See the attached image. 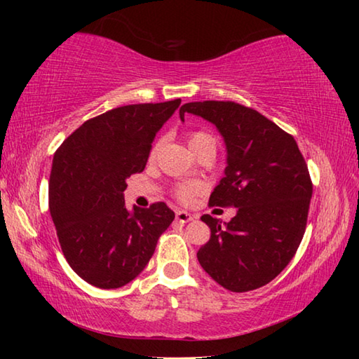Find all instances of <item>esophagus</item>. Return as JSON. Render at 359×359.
<instances>
[{"instance_id":"obj_1","label":"esophagus","mask_w":359,"mask_h":359,"mask_svg":"<svg viewBox=\"0 0 359 359\" xmlns=\"http://www.w3.org/2000/svg\"><path fill=\"white\" fill-rule=\"evenodd\" d=\"M193 218L194 217L190 214V212H187V210H177V212H175V220L180 222V223H188V222H191Z\"/></svg>"}]
</instances>
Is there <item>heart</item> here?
<instances>
[{"label":"heart","mask_w":359,"mask_h":359,"mask_svg":"<svg viewBox=\"0 0 359 359\" xmlns=\"http://www.w3.org/2000/svg\"><path fill=\"white\" fill-rule=\"evenodd\" d=\"M204 139H212V137L209 135H205V133H194V135L190 136V142H188V144L193 145V144H196L199 141H204ZM155 151H156V145L154 149H151V155H155ZM201 190H203L201 184H198V182H191V184L180 185L177 188V191H175V194H177V198L180 199L182 203H190L194 194H198Z\"/></svg>","instance_id":"1"}]
</instances>
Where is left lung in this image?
I'll return each mask as SVG.
<instances>
[{
  "mask_svg": "<svg viewBox=\"0 0 359 359\" xmlns=\"http://www.w3.org/2000/svg\"><path fill=\"white\" fill-rule=\"evenodd\" d=\"M185 114L208 120L226 147L224 177L210 194V205H233L223 223L201 220L210 239L198 250L203 269L236 293L269 283L287 267L306 231L312 182L293 136L259 112L233 101L187 102Z\"/></svg>",
  "mask_w": 359,
  "mask_h": 359,
  "instance_id": "left-lung-1",
  "label": "left lung"
}]
</instances>
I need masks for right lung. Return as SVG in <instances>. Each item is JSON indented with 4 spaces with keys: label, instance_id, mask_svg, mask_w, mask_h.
<instances>
[{
    "label": "right lung",
    "instance_id": "right-lung-1",
    "mask_svg": "<svg viewBox=\"0 0 359 359\" xmlns=\"http://www.w3.org/2000/svg\"><path fill=\"white\" fill-rule=\"evenodd\" d=\"M179 106L174 100L112 109L79 126L53 155L48 209L60 245L72 271L96 288L135 280L174 220L165 203L130 210L123 191Z\"/></svg>",
    "mask_w": 359,
    "mask_h": 359
}]
</instances>
